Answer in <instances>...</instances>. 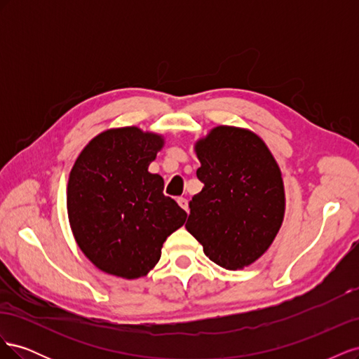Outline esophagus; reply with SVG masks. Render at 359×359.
<instances>
[{
  "instance_id": "esophagus-1",
  "label": "esophagus",
  "mask_w": 359,
  "mask_h": 359,
  "mask_svg": "<svg viewBox=\"0 0 359 359\" xmlns=\"http://www.w3.org/2000/svg\"><path fill=\"white\" fill-rule=\"evenodd\" d=\"M178 205L181 206L182 210H186V211H189V201L186 199V198H178Z\"/></svg>"
}]
</instances>
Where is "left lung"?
<instances>
[{
    "label": "left lung",
    "mask_w": 359,
    "mask_h": 359,
    "mask_svg": "<svg viewBox=\"0 0 359 359\" xmlns=\"http://www.w3.org/2000/svg\"><path fill=\"white\" fill-rule=\"evenodd\" d=\"M203 182L190 202L187 231L226 269L262 256L283 223L281 172L264 140L245 128L219 126L196 142Z\"/></svg>",
    "instance_id": "left-lung-1"
}]
</instances>
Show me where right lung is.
I'll return each mask as SVG.
<instances>
[{"label":"right lung","instance_id":"1","mask_svg":"<svg viewBox=\"0 0 359 359\" xmlns=\"http://www.w3.org/2000/svg\"><path fill=\"white\" fill-rule=\"evenodd\" d=\"M163 137L112 128L83 148L67 186L69 222L83 255L104 273L139 278L156 266L166 238L187 219L165 181L148 172Z\"/></svg>","mask_w":359,"mask_h":359}]
</instances>
